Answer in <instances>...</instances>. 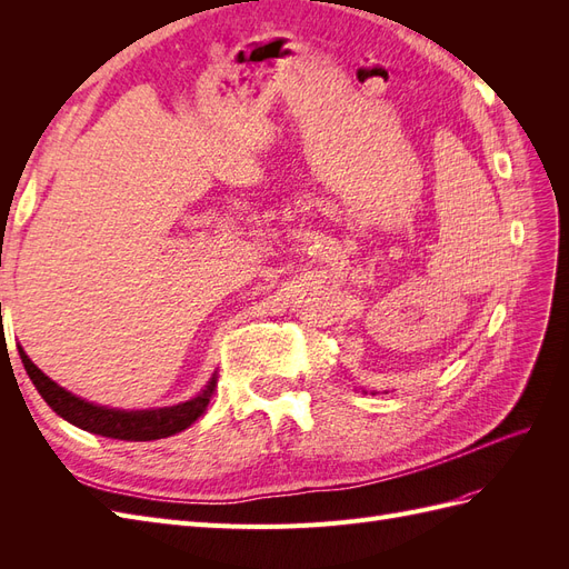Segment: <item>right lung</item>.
Returning a JSON list of instances; mask_svg holds the SVG:
<instances>
[{
  "instance_id": "right-lung-1",
  "label": "right lung",
  "mask_w": 569,
  "mask_h": 569,
  "mask_svg": "<svg viewBox=\"0 0 569 569\" xmlns=\"http://www.w3.org/2000/svg\"><path fill=\"white\" fill-rule=\"evenodd\" d=\"M19 353L32 385H36L47 406L54 410L57 416L84 429V432L120 439V441H153V439H166L182 432V429L194 425V420L203 416L206 406H209L211 396L216 393V387H218V375H213L211 382L206 385V389L187 403L159 408V410H116V408L94 406L90 401L78 399V396H73L71 391H66L57 382H51L49 377L26 356L21 347H19Z\"/></svg>"
}]
</instances>
